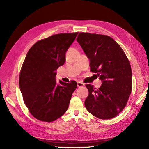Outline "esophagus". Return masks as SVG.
Instances as JSON below:
<instances>
[{"label":"esophagus","instance_id":"1","mask_svg":"<svg viewBox=\"0 0 149 149\" xmlns=\"http://www.w3.org/2000/svg\"><path fill=\"white\" fill-rule=\"evenodd\" d=\"M84 86V84L82 83V82H77V86L79 88L82 87V86Z\"/></svg>","mask_w":149,"mask_h":149}]
</instances>
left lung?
Wrapping results in <instances>:
<instances>
[{"mask_svg":"<svg viewBox=\"0 0 149 149\" xmlns=\"http://www.w3.org/2000/svg\"><path fill=\"white\" fill-rule=\"evenodd\" d=\"M77 41L90 59V71L102 81L99 89L86 84L89 94L85 107L98 118H114L125 107L132 91L129 59L121 47L109 36L80 33Z\"/></svg>","mask_w":149,"mask_h":149,"instance_id":"left-lung-1","label":"left lung"}]
</instances>
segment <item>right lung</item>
<instances>
[{
	"label": "right lung",
	"mask_w": 149,
	"mask_h": 149,
	"mask_svg": "<svg viewBox=\"0 0 149 149\" xmlns=\"http://www.w3.org/2000/svg\"><path fill=\"white\" fill-rule=\"evenodd\" d=\"M77 33H61L39 40L28 51L19 75V86L30 113L40 121L50 122L67 111L72 93L77 88L56 81V70L63 65L65 54Z\"/></svg>",
	"instance_id": "1"
}]
</instances>
